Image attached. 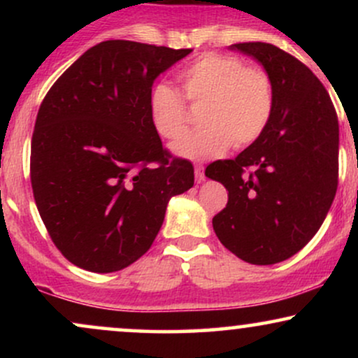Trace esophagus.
Returning a JSON list of instances; mask_svg holds the SVG:
<instances>
[{"label":"esophagus","mask_w":358,"mask_h":358,"mask_svg":"<svg viewBox=\"0 0 358 358\" xmlns=\"http://www.w3.org/2000/svg\"><path fill=\"white\" fill-rule=\"evenodd\" d=\"M195 180L196 182H203L205 180V171H203V165H195Z\"/></svg>","instance_id":"34e87169"}]
</instances>
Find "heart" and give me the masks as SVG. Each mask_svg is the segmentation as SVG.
<instances>
[{"label":"heart","instance_id":"1","mask_svg":"<svg viewBox=\"0 0 358 358\" xmlns=\"http://www.w3.org/2000/svg\"><path fill=\"white\" fill-rule=\"evenodd\" d=\"M178 80L185 99L202 106L199 129L173 143V151L187 159L217 158L232 145L245 148L268 129L274 113L273 79L262 67L229 53L208 52L182 69ZM150 121L155 133L173 139L188 122V108L178 90L158 82L151 87Z\"/></svg>","mask_w":358,"mask_h":358}]
</instances>
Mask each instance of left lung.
Returning a JSON list of instances; mask_svg holds the SVG:
<instances>
[{"instance_id":"8db88e82","label":"left lung","mask_w":358,"mask_h":358,"mask_svg":"<svg viewBox=\"0 0 358 358\" xmlns=\"http://www.w3.org/2000/svg\"><path fill=\"white\" fill-rule=\"evenodd\" d=\"M232 47L264 65L274 113L256 143L205 170L229 192L213 231L242 261L276 264L305 248L330 210L338 187V117L327 89L296 57L262 42Z\"/></svg>"}]
</instances>
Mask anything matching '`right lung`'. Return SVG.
I'll return each instance as SVG.
<instances>
[{
	"label": "right lung",
	"instance_id": "right-lung-1",
	"mask_svg": "<svg viewBox=\"0 0 358 358\" xmlns=\"http://www.w3.org/2000/svg\"><path fill=\"white\" fill-rule=\"evenodd\" d=\"M190 48L106 40L67 69L40 104L30 153L36 208L62 256L92 273L138 261L193 165L150 121L153 80Z\"/></svg>",
	"mask_w": 358,
	"mask_h": 358
}]
</instances>
